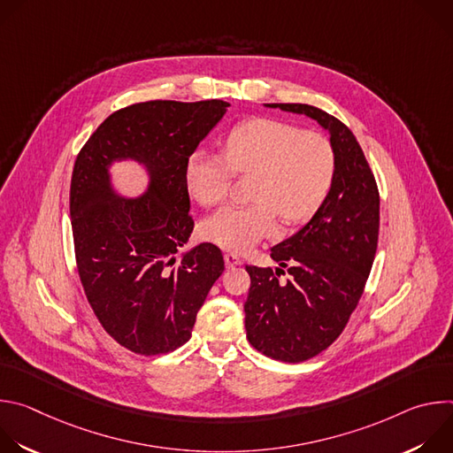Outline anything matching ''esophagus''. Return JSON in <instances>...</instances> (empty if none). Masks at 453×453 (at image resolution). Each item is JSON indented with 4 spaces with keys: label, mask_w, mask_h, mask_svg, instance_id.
Here are the masks:
<instances>
[{
    "label": "esophagus",
    "mask_w": 453,
    "mask_h": 453,
    "mask_svg": "<svg viewBox=\"0 0 453 453\" xmlns=\"http://www.w3.org/2000/svg\"><path fill=\"white\" fill-rule=\"evenodd\" d=\"M224 260H226V267H227V269L238 267V265L242 264V257H240L238 254H233V252H227V254L224 256Z\"/></svg>",
    "instance_id": "1"
}]
</instances>
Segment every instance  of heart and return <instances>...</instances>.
<instances>
[{
	"label": "heart",
	"instance_id": "b5f03b06",
	"mask_svg": "<svg viewBox=\"0 0 453 453\" xmlns=\"http://www.w3.org/2000/svg\"><path fill=\"white\" fill-rule=\"evenodd\" d=\"M335 172L330 140L273 118H249L224 140V156L196 150L186 163V184L203 206H217L238 175H249L252 203L227 206L203 224V236L231 252H245L285 224L308 219L325 201Z\"/></svg>",
	"mask_w": 453,
	"mask_h": 453
}]
</instances>
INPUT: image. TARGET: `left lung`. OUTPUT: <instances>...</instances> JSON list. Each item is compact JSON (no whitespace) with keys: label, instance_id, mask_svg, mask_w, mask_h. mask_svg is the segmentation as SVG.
Here are the masks:
<instances>
[{"label":"left lung","instance_id":"left-lung-1","mask_svg":"<svg viewBox=\"0 0 453 453\" xmlns=\"http://www.w3.org/2000/svg\"><path fill=\"white\" fill-rule=\"evenodd\" d=\"M306 114L328 128L335 172L325 203L271 257L282 269L247 265V341L274 360L297 364L330 348L346 328L369 278L380 229V193L372 170L349 128L308 104H267ZM284 273V272H283Z\"/></svg>","mask_w":453,"mask_h":453}]
</instances>
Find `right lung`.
<instances>
[{"label":"right lung","instance_id":"add662e5","mask_svg":"<svg viewBox=\"0 0 453 453\" xmlns=\"http://www.w3.org/2000/svg\"><path fill=\"white\" fill-rule=\"evenodd\" d=\"M229 107L222 100H150L105 118L81 149L70 188L75 262L102 328L136 355L156 357L189 341L196 317L224 273L222 250L201 243L175 262L196 222L186 163ZM131 157L151 173L150 191L127 202L106 166Z\"/></svg>","mask_w":453,"mask_h":453}]
</instances>
